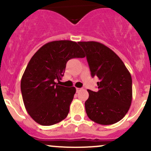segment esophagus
<instances>
[{
    "label": "esophagus",
    "instance_id": "esophagus-1",
    "mask_svg": "<svg viewBox=\"0 0 151 151\" xmlns=\"http://www.w3.org/2000/svg\"><path fill=\"white\" fill-rule=\"evenodd\" d=\"M76 90H77V92H79V91H81V88H77V89H76Z\"/></svg>",
    "mask_w": 151,
    "mask_h": 151
}]
</instances>
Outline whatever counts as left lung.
Here are the masks:
<instances>
[{
    "instance_id": "obj_1",
    "label": "left lung",
    "mask_w": 151,
    "mask_h": 151,
    "mask_svg": "<svg viewBox=\"0 0 151 151\" xmlns=\"http://www.w3.org/2000/svg\"><path fill=\"white\" fill-rule=\"evenodd\" d=\"M86 52L91 77H97L98 91L88 89L85 109L91 121L111 125L123 119L132 101V79L119 57L98 42H79Z\"/></svg>"
}]
</instances>
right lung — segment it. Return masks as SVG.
Segmentation results:
<instances>
[{
	"label": "right lung",
	"mask_w": 151,
	"mask_h": 151,
	"mask_svg": "<svg viewBox=\"0 0 151 151\" xmlns=\"http://www.w3.org/2000/svg\"><path fill=\"white\" fill-rule=\"evenodd\" d=\"M84 57L79 45L70 40L47 43L32 57L22 77L20 89L26 110L35 122L52 126L67 116L76 89L59 83L67 61Z\"/></svg>",
	"instance_id": "right-lung-1"
}]
</instances>
